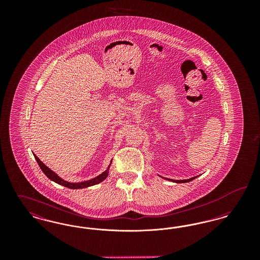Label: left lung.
Wrapping results in <instances>:
<instances>
[{"label":"left lung","instance_id":"8db88e82","mask_svg":"<svg viewBox=\"0 0 260 260\" xmlns=\"http://www.w3.org/2000/svg\"><path fill=\"white\" fill-rule=\"evenodd\" d=\"M196 177H197V176H195V177H192V178H189V179H184V180H173V179H169V180L173 181V182H176V183H184V182H189V181H191V180L195 179Z\"/></svg>","mask_w":260,"mask_h":260}]
</instances>
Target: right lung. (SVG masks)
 <instances>
[{"mask_svg":"<svg viewBox=\"0 0 260 260\" xmlns=\"http://www.w3.org/2000/svg\"><path fill=\"white\" fill-rule=\"evenodd\" d=\"M35 159L37 161L38 165L40 166L41 170L43 171V173H45L50 180L56 182L57 184H60L62 186H65L67 188H70V189H80V188H86V187H89V186L95 185V184H99L101 181H103L107 175H108V171L109 169H107L105 172L103 173H101L99 176L94 177L93 179H90V180H87V181H84V182H79V183H71V182H68V181H65L61 179L57 174L55 173H53L51 170H50L43 161H41L37 156L35 155Z\"/></svg>","mask_w":260,"mask_h":260,"instance_id":"1","label":"right lung"}]
</instances>
